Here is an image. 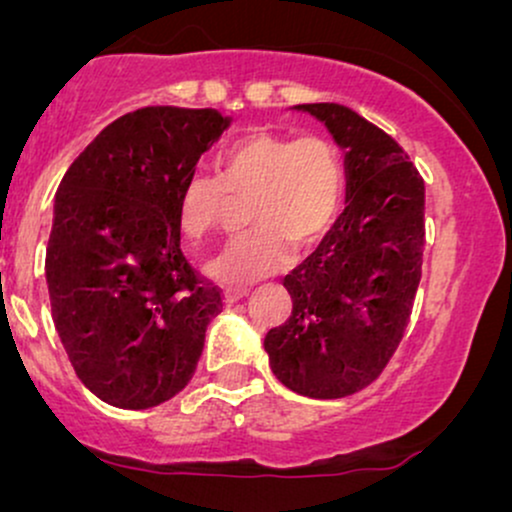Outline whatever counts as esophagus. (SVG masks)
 Here are the masks:
<instances>
[{"mask_svg":"<svg viewBox=\"0 0 512 512\" xmlns=\"http://www.w3.org/2000/svg\"><path fill=\"white\" fill-rule=\"evenodd\" d=\"M245 296H248V289H226V291H223V301H226L228 305L243 301Z\"/></svg>","mask_w":512,"mask_h":512,"instance_id":"1","label":"esophagus"}]
</instances>
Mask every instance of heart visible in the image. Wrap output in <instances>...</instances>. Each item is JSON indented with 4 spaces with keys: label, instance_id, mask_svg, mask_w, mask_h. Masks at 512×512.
Wrapping results in <instances>:
<instances>
[{
    "label": "heart",
    "instance_id": "b5f03b06",
    "mask_svg": "<svg viewBox=\"0 0 512 512\" xmlns=\"http://www.w3.org/2000/svg\"><path fill=\"white\" fill-rule=\"evenodd\" d=\"M231 199L248 204L255 231L233 240L209 262L211 279L248 286L276 274L291 260V245L308 250L332 231L344 199L342 158L330 139H291L252 132L223 151L214 175L192 170L175 195V216L187 238L199 240L221 226Z\"/></svg>",
    "mask_w": 512,
    "mask_h": 512
}]
</instances>
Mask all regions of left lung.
Masks as SVG:
<instances>
[{"mask_svg": "<svg viewBox=\"0 0 512 512\" xmlns=\"http://www.w3.org/2000/svg\"><path fill=\"white\" fill-rule=\"evenodd\" d=\"M313 115L344 151L346 207L284 276L293 310L264 337L281 385L339 399L373 383L402 342L424 260V180L390 134L337 103Z\"/></svg>", "mask_w": 512, "mask_h": 512, "instance_id": "obj_1", "label": "left lung"}]
</instances>
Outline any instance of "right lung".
I'll use <instances>...</instances> for the list:
<instances>
[{"mask_svg":"<svg viewBox=\"0 0 512 512\" xmlns=\"http://www.w3.org/2000/svg\"><path fill=\"white\" fill-rule=\"evenodd\" d=\"M231 117L156 105L122 115L57 187L45 276L79 380L120 409H151L192 380L221 291L180 250L175 195Z\"/></svg>","mask_w":512,"mask_h":512,"instance_id":"right-lung-1","label":"right lung"}]
</instances>
